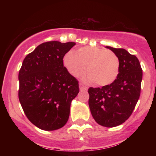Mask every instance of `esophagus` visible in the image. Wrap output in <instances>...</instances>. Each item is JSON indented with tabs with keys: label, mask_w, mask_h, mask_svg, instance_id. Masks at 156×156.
Masks as SVG:
<instances>
[{
	"label": "esophagus",
	"mask_w": 156,
	"mask_h": 156,
	"mask_svg": "<svg viewBox=\"0 0 156 156\" xmlns=\"http://www.w3.org/2000/svg\"><path fill=\"white\" fill-rule=\"evenodd\" d=\"M79 88L80 91H87V87L84 86L83 84L79 83Z\"/></svg>",
	"instance_id": "1"
}]
</instances>
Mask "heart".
Masks as SVG:
<instances>
[{"mask_svg": "<svg viewBox=\"0 0 156 156\" xmlns=\"http://www.w3.org/2000/svg\"><path fill=\"white\" fill-rule=\"evenodd\" d=\"M63 62L68 73L76 78L83 76L87 66V80L98 86L112 83L117 79L120 68L116 53L106 48L93 46L80 48L76 54L68 52Z\"/></svg>", "mask_w": 156, "mask_h": 156, "instance_id": "b5f03b06", "label": "heart"}]
</instances>
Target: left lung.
Masks as SVG:
<instances>
[{
    "mask_svg": "<svg viewBox=\"0 0 156 156\" xmlns=\"http://www.w3.org/2000/svg\"><path fill=\"white\" fill-rule=\"evenodd\" d=\"M106 48L119 58V75L109 85L88 89L89 105L98 124L112 128L125 122L133 113L140 96L142 69L137 57L126 50Z\"/></svg>",
    "mask_w": 156,
    "mask_h": 156,
    "instance_id": "obj_1",
    "label": "left lung"
}]
</instances>
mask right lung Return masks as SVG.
Instances as JSON below:
<instances>
[{
    "mask_svg": "<svg viewBox=\"0 0 156 156\" xmlns=\"http://www.w3.org/2000/svg\"><path fill=\"white\" fill-rule=\"evenodd\" d=\"M75 44L58 41L39 44L26 55L19 71L21 106L29 121L42 130L62 128L69 119L71 101L79 92L78 80L63 63Z\"/></svg>",
    "mask_w": 156,
    "mask_h": 156,
    "instance_id": "right-lung-1",
    "label": "right lung"
}]
</instances>
